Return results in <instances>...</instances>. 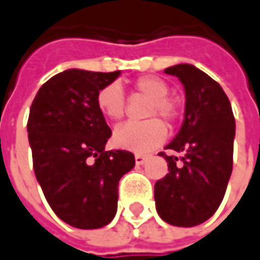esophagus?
<instances>
[{
	"instance_id": "obj_1",
	"label": "esophagus",
	"mask_w": 260,
	"mask_h": 260,
	"mask_svg": "<svg viewBox=\"0 0 260 260\" xmlns=\"http://www.w3.org/2000/svg\"><path fill=\"white\" fill-rule=\"evenodd\" d=\"M148 159V156H145V155H135V162H137V165H144L145 162Z\"/></svg>"
}]
</instances>
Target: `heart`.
<instances>
[{
  "instance_id": "b5f03b06",
  "label": "heart",
  "mask_w": 260,
  "mask_h": 260,
  "mask_svg": "<svg viewBox=\"0 0 260 260\" xmlns=\"http://www.w3.org/2000/svg\"><path fill=\"white\" fill-rule=\"evenodd\" d=\"M134 89L149 98L146 108V118L160 116L165 122H172L178 116V107L168 98L169 86L164 79L145 75L134 81ZM96 105L101 114L111 119L119 121L125 112V100L122 89L116 84H109L96 93ZM167 138V128L162 121L153 118L141 123H125L114 132V145L135 153L151 152L159 146Z\"/></svg>"
}]
</instances>
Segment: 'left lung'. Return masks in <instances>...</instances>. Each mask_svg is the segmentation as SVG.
I'll return each instance as SVG.
<instances>
[{"mask_svg":"<svg viewBox=\"0 0 260 260\" xmlns=\"http://www.w3.org/2000/svg\"><path fill=\"white\" fill-rule=\"evenodd\" d=\"M185 88V118L179 132L160 152L168 171L155 183L160 218L174 226L204 223L216 212L234 167L235 118L231 102L216 81L189 63L165 70Z\"/></svg>","mask_w":260,"mask_h":260,"instance_id":"1","label":"left lung"}]
</instances>
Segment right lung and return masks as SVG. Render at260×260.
Here are the masks:
<instances>
[{"mask_svg": "<svg viewBox=\"0 0 260 260\" xmlns=\"http://www.w3.org/2000/svg\"><path fill=\"white\" fill-rule=\"evenodd\" d=\"M119 74L63 71L40 88L29 109L37 181L56 216L78 229L114 219L119 179L135 167L129 151H105L112 132L96 105V93Z\"/></svg>", "mask_w": 260, "mask_h": 260, "instance_id": "add662e5", "label": "right lung"}]
</instances>
